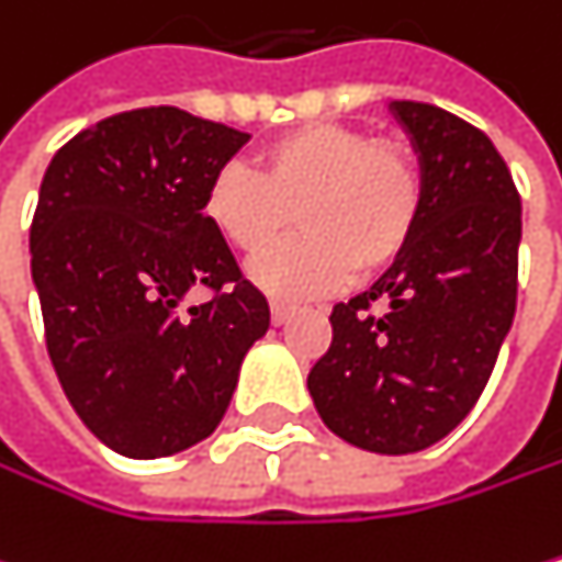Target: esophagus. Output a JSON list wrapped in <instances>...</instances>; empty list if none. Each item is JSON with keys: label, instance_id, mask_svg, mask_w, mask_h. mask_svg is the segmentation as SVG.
I'll list each match as a JSON object with an SVG mask.
<instances>
[{"label": "esophagus", "instance_id": "34e87169", "mask_svg": "<svg viewBox=\"0 0 562 562\" xmlns=\"http://www.w3.org/2000/svg\"><path fill=\"white\" fill-rule=\"evenodd\" d=\"M269 313H272V323H276V326H283V323L296 313V306L286 303V300H269Z\"/></svg>", "mask_w": 562, "mask_h": 562}]
</instances>
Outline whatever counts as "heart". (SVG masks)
Listing matches in <instances>:
<instances>
[{"label": "heart", "mask_w": 562, "mask_h": 562, "mask_svg": "<svg viewBox=\"0 0 562 562\" xmlns=\"http://www.w3.org/2000/svg\"><path fill=\"white\" fill-rule=\"evenodd\" d=\"M293 212L304 236L259 256L249 279L276 296L326 293L403 256L423 213V176L406 149L326 123L266 143L252 169L223 166L203 195L210 229L243 256L268 248Z\"/></svg>", "instance_id": "heart-1"}]
</instances>
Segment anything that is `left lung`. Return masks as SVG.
I'll return each instance as SVG.
<instances>
[{
    "label": "left lung",
    "instance_id": "1",
    "mask_svg": "<svg viewBox=\"0 0 562 562\" xmlns=\"http://www.w3.org/2000/svg\"><path fill=\"white\" fill-rule=\"evenodd\" d=\"M423 176V213L376 283L333 306L310 396L346 443L403 457L453 432L480 400L516 313L524 213L496 146L460 115L390 102Z\"/></svg>",
    "mask_w": 562,
    "mask_h": 562
}]
</instances>
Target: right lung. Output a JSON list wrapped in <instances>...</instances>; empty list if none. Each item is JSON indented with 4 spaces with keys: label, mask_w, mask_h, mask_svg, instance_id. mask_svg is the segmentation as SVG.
Masks as SVG:
<instances>
[{
    "label": "right lung",
    "mask_w": 562,
    "mask_h": 562,
    "mask_svg": "<svg viewBox=\"0 0 562 562\" xmlns=\"http://www.w3.org/2000/svg\"><path fill=\"white\" fill-rule=\"evenodd\" d=\"M249 133L172 105L109 115L49 162L29 229L32 286L56 376L95 439L159 460L206 439L266 296L210 229V179ZM214 300L181 310L192 289Z\"/></svg>",
    "instance_id": "1"
}]
</instances>
